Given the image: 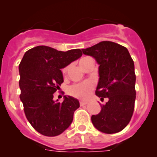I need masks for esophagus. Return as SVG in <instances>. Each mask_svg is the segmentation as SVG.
<instances>
[{"label":"esophagus","mask_w":157,"mask_h":157,"mask_svg":"<svg viewBox=\"0 0 157 157\" xmlns=\"http://www.w3.org/2000/svg\"><path fill=\"white\" fill-rule=\"evenodd\" d=\"M80 105H81V106H83V105H86V104H87V101L81 100L80 102Z\"/></svg>","instance_id":"34e87169"}]
</instances>
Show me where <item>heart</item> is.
Masks as SVG:
<instances>
[{
  "label": "heart",
  "mask_w": 157,
  "mask_h": 157,
  "mask_svg": "<svg viewBox=\"0 0 157 157\" xmlns=\"http://www.w3.org/2000/svg\"><path fill=\"white\" fill-rule=\"evenodd\" d=\"M88 58L87 57L86 58H83L80 60V65L85 61V60ZM67 71V67H64L62 69L63 74H65ZM93 83L90 81L83 82L81 83H77V84H74L71 86L69 88L68 93L71 96L77 97L78 99H86L90 95V91L93 90Z\"/></svg>",
  "instance_id": "heart-1"
}]
</instances>
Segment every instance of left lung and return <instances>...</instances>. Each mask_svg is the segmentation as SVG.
Here are the masks:
<instances>
[{
    "label": "left lung",
    "instance_id": "1",
    "mask_svg": "<svg viewBox=\"0 0 157 157\" xmlns=\"http://www.w3.org/2000/svg\"><path fill=\"white\" fill-rule=\"evenodd\" d=\"M99 64V82L96 95L108 99L100 104L101 111L93 115L94 127L105 134L122 131L131 121L136 99L134 64L125 47L103 41L90 48L82 49Z\"/></svg>",
    "mask_w": 157,
    "mask_h": 157
}]
</instances>
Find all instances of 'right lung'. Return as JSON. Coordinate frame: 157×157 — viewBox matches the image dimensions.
<instances>
[{"label":"right lung","instance_id":"add662e5","mask_svg":"<svg viewBox=\"0 0 157 157\" xmlns=\"http://www.w3.org/2000/svg\"><path fill=\"white\" fill-rule=\"evenodd\" d=\"M82 56L80 49L61 52L45 45L28 50L19 65L20 100L26 118L42 135L55 137L71 125L79 101L64 96L62 102L53 94L64 82L61 69Z\"/></svg>","mask_w":157,"mask_h":157}]
</instances>
